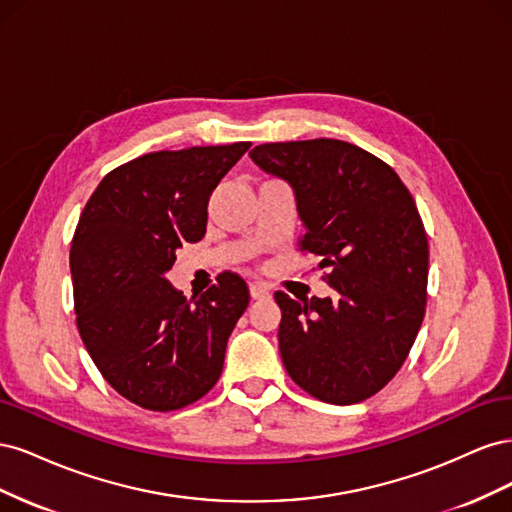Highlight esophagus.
<instances>
[{
  "label": "esophagus",
  "instance_id": "esophagus-1",
  "mask_svg": "<svg viewBox=\"0 0 512 512\" xmlns=\"http://www.w3.org/2000/svg\"><path fill=\"white\" fill-rule=\"evenodd\" d=\"M250 294H252V299H256V301L269 299L271 297V288L267 284H252L250 286Z\"/></svg>",
  "mask_w": 512,
  "mask_h": 512
}]
</instances>
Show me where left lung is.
I'll list each match as a JSON object with an SVG mask.
<instances>
[{
	"instance_id": "left-lung-1",
	"label": "left lung",
	"mask_w": 512,
	"mask_h": 512,
	"mask_svg": "<svg viewBox=\"0 0 512 512\" xmlns=\"http://www.w3.org/2000/svg\"><path fill=\"white\" fill-rule=\"evenodd\" d=\"M250 158L292 188L301 250L333 288L275 292L284 367L327 404H359L404 365L425 316L429 247L414 198L389 164L335 138L258 145Z\"/></svg>"
}]
</instances>
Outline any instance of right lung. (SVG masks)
<instances>
[{"mask_svg": "<svg viewBox=\"0 0 512 512\" xmlns=\"http://www.w3.org/2000/svg\"><path fill=\"white\" fill-rule=\"evenodd\" d=\"M247 149L147 153L108 173L81 213L70 250L76 324L100 374L136 406H190L222 374L247 284L224 273L188 299L166 273L183 243L203 239L209 198Z\"/></svg>", "mask_w": 512, "mask_h": 512, "instance_id": "right-lung-1", "label": "right lung"}]
</instances>
